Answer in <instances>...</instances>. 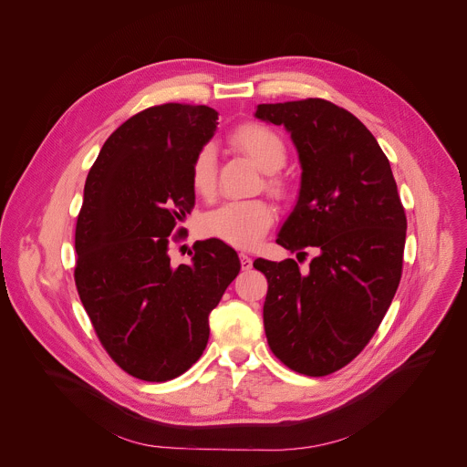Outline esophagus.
<instances>
[{"mask_svg":"<svg viewBox=\"0 0 467 467\" xmlns=\"http://www.w3.org/2000/svg\"><path fill=\"white\" fill-rule=\"evenodd\" d=\"M240 264H242V270H244V272H247V270H251L253 260H251V256H249V254L240 253Z\"/></svg>","mask_w":467,"mask_h":467,"instance_id":"obj_1","label":"esophagus"}]
</instances>
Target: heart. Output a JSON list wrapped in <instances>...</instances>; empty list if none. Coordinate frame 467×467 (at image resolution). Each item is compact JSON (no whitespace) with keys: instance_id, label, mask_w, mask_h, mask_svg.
Here are the masks:
<instances>
[{"instance_id":"heart-1","label":"heart","mask_w":467,"mask_h":467,"mask_svg":"<svg viewBox=\"0 0 467 467\" xmlns=\"http://www.w3.org/2000/svg\"><path fill=\"white\" fill-rule=\"evenodd\" d=\"M229 140L240 151L253 159V162L268 173L265 186L274 193H285L286 182L277 173L288 159V148L277 130L262 123H242L231 130ZM218 157L216 150L207 144L199 148L190 168L192 188L197 195L213 197L216 190ZM275 222V209L262 197L234 199L211 211L203 220V229L209 236L218 238L229 245L249 249L254 247Z\"/></svg>"}]
</instances>
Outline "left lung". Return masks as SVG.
<instances>
[{
	"label": "left lung",
	"mask_w": 467,
	"mask_h": 467,
	"mask_svg": "<svg viewBox=\"0 0 467 467\" xmlns=\"http://www.w3.org/2000/svg\"><path fill=\"white\" fill-rule=\"evenodd\" d=\"M256 118L285 125L297 148L301 190L277 244L305 258H256L268 279L264 330L290 369L323 377L373 338L403 274L407 216L386 155L349 110L308 98L262 103Z\"/></svg>",
	"instance_id": "1"
}]
</instances>
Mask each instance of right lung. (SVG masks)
<instances>
[{
  "label": "right lung",
  "instance_id": "right-lung-1",
  "mask_svg": "<svg viewBox=\"0 0 467 467\" xmlns=\"http://www.w3.org/2000/svg\"><path fill=\"white\" fill-rule=\"evenodd\" d=\"M207 105L164 103L123 121L85 182L76 225V286L109 357L129 375L166 382L203 355L209 314L240 272L218 238L193 245L192 262L168 254L177 220L195 193L192 161L214 135Z\"/></svg>",
  "mask_w": 467,
  "mask_h": 467
}]
</instances>
